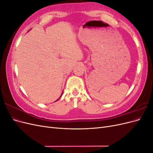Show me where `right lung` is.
I'll return each mask as SVG.
<instances>
[{
	"label": "right lung",
	"instance_id": "1",
	"mask_svg": "<svg viewBox=\"0 0 153 153\" xmlns=\"http://www.w3.org/2000/svg\"><path fill=\"white\" fill-rule=\"evenodd\" d=\"M61 96H62V95H61ZM58 100H59V99H58Z\"/></svg>",
	"mask_w": 153,
	"mask_h": 153
}]
</instances>
